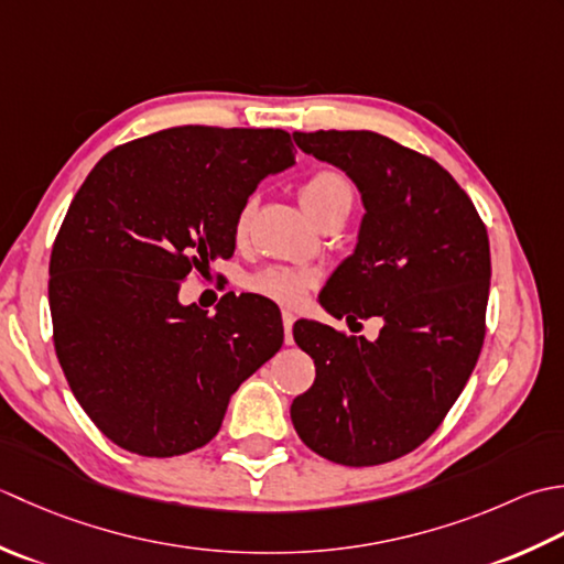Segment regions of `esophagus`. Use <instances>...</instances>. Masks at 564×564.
Wrapping results in <instances>:
<instances>
[{"mask_svg": "<svg viewBox=\"0 0 564 564\" xmlns=\"http://www.w3.org/2000/svg\"><path fill=\"white\" fill-rule=\"evenodd\" d=\"M294 321H296L294 312H290V308H284V312H282V326H284V343H286V346H292V343H294V338H292Z\"/></svg>", "mask_w": 564, "mask_h": 564, "instance_id": "obj_1", "label": "esophagus"}]
</instances>
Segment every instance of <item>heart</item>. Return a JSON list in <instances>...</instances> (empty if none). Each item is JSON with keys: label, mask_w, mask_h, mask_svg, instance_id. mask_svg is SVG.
<instances>
[{"label": "heart", "mask_w": 564, "mask_h": 564, "mask_svg": "<svg viewBox=\"0 0 564 564\" xmlns=\"http://www.w3.org/2000/svg\"><path fill=\"white\" fill-rule=\"evenodd\" d=\"M355 197H358V189H355V182L336 167H324L316 170L312 177H308L302 187H299V199H302L304 209L308 216L321 218L333 209H346L350 212ZM252 212H256V204L248 199L240 206L234 221V234L238 240H243L250 231ZM318 282V274L308 268H296V265H268L258 270L256 274L248 278V290L260 296H268L272 302L294 306L302 302V299L314 290Z\"/></svg>", "instance_id": "heart-1"}]
</instances>
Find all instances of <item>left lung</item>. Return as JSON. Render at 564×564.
Here are the masks:
<instances>
[{
  "instance_id": "1",
  "label": "left lung",
  "mask_w": 564,
  "mask_h": 564,
  "mask_svg": "<svg viewBox=\"0 0 564 564\" xmlns=\"http://www.w3.org/2000/svg\"><path fill=\"white\" fill-rule=\"evenodd\" d=\"M346 170L365 202L360 243L321 294L333 316L382 318L377 340L296 321L314 384L292 423L330 463H392L429 441L463 392L487 333L489 236L473 199L433 158L375 131L294 133ZM362 326V324H360Z\"/></svg>"
}]
</instances>
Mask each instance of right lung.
Masks as SVG:
<instances>
[{
    "instance_id": "obj_1",
    "label": "right lung",
    "mask_w": 564,
    "mask_h": 564,
    "mask_svg": "<svg viewBox=\"0 0 564 564\" xmlns=\"http://www.w3.org/2000/svg\"><path fill=\"white\" fill-rule=\"evenodd\" d=\"M292 163L282 129L175 126L113 148L77 189L51 252L53 343L79 406L123 451L206 445L240 382L282 348L262 299L226 294L206 314L177 292L234 256L238 209Z\"/></svg>"
}]
</instances>
